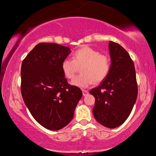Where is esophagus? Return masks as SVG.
Listing matches in <instances>:
<instances>
[{"instance_id": "34e87169", "label": "esophagus", "mask_w": 156, "mask_h": 156, "mask_svg": "<svg viewBox=\"0 0 156 156\" xmlns=\"http://www.w3.org/2000/svg\"><path fill=\"white\" fill-rule=\"evenodd\" d=\"M82 92H83V96H86L87 95V94H88V91L87 90H85V89H83V90H82Z\"/></svg>"}]
</instances>
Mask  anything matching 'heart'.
Wrapping results in <instances>:
<instances>
[{"instance_id":"1","label":"heart","mask_w":156,"mask_h":156,"mask_svg":"<svg viewBox=\"0 0 156 156\" xmlns=\"http://www.w3.org/2000/svg\"><path fill=\"white\" fill-rule=\"evenodd\" d=\"M80 69V74L72 80L73 85L85 88L94 82L99 83L108 76L111 69V61L107 55L88 46L74 52L73 59L65 58L62 63L64 76L71 79Z\"/></svg>"}]
</instances>
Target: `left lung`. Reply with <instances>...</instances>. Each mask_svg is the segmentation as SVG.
Returning <instances> with one entry per match:
<instances>
[{"label":"left lung","instance_id":"obj_1","mask_svg":"<svg viewBox=\"0 0 156 156\" xmlns=\"http://www.w3.org/2000/svg\"><path fill=\"white\" fill-rule=\"evenodd\" d=\"M112 64L108 76L90 94L95 98L93 114L100 124L114 128L125 122L136 103L138 85L129 53L120 44L109 43Z\"/></svg>","mask_w":156,"mask_h":156}]
</instances>
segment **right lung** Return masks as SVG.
<instances>
[{"label": "right lung", "mask_w": 156, "mask_h": 156, "mask_svg": "<svg viewBox=\"0 0 156 156\" xmlns=\"http://www.w3.org/2000/svg\"><path fill=\"white\" fill-rule=\"evenodd\" d=\"M70 52L61 44L41 42L22 62L23 99L36 121L47 129L58 130L69 124L83 94L62 72V62Z\"/></svg>", "instance_id": "obj_1"}]
</instances>
